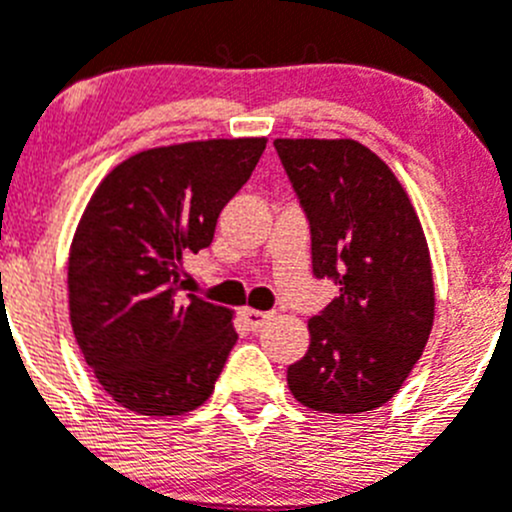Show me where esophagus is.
Instances as JSON below:
<instances>
[{"label":"esophagus","instance_id":"34e87169","mask_svg":"<svg viewBox=\"0 0 512 512\" xmlns=\"http://www.w3.org/2000/svg\"><path fill=\"white\" fill-rule=\"evenodd\" d=\"M272 317V312H262V310H242V320L250 330H260V327L267 325V320Z\"/></svg>","mask_w":512,"mask_h":512}]
</instances>
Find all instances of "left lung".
<instances>
[{
  "instance_id": "left-lung-1",
  "label": "left lung",
  "mask_w": 512,
  "mask_h": 512,
  "mask_svg": "<svg viewBox=\"0 0 512 512\" xmlns=\"http://www.w3.org/2000/svg\"><path fill=\"white\" fill-rule=\"evenodd\" d=\"M310 225L312 275L340 295L310 317L287 385L320 413L388 403L433 330L435 290L418 215L390 167L355 140H275Z\"/></svg>"
}]
</instances>
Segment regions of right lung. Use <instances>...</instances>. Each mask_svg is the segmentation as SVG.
Listing matches in <instances>:
<instances>
[{
  "instance_id": "obj_1",
  "label": "right lung",
  "mask_w": 512,
  "mask_h": 512,
  "mask_svg": "<svg viewBox=\"0 0 512 512\" xmlns=\"http://www.w3.org/2000/svg\"><path fill=\"white\" fill-rule=\"evenodd\" d=\"M265 145L247 137L145 150L94 190L69 252V320L122 408L182 415L215 390L237 332L227 307L182 292V260L210 247Z\"/></svg>"
}]
</instances>
